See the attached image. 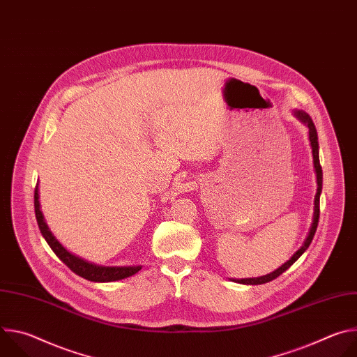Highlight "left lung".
<instances>
[{"label": "left lung", "instance_id": "obj_1", "mask_svg": "<svg viewBox=\"0 0 357 357\" xmlns=\"http://www.w3.org/2000/svg\"><path fill=\"white\" fill-rule=\"evenodd\" d=\"M295 117L302 121L305 126L308 127L310 130V141H311V146H312V155H314V167H315V172H317V183H318V189H317V195H315V208H314V219H312V225H311V229H310V233L307 236V238H305L302 247L294 254V256L287 261L284 263L280 268H277L275 271L267 274V275H263V277H257V278H243V280H233L236 282H240V284H247V285H260V284H266V282H270L273 280H275L277 277H280L284 271H287L301 256L305 252V250H307L315 236V231H317V227H318V222H319V197H321V192H322V167L319 164V144H318V132H317V128H315V124L312 121V119L305 113V112H301V110H295L294 112Z\"/></svg>", "mask_w": 357, "mask_h": 357}]
</instances>
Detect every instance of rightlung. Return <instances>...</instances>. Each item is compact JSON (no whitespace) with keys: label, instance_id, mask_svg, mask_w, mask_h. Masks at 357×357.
<instances>
[{"label":"right lung","instance_id":"obj_1","mask_svg":"<svg viewBox=\"0 0 357 357\" xmlns=\"http://www.w3.org/2000/svg\"><path fill=\"white\" fill-rule=\"evenodd\" d=\"M33 203H35V216L36 222L39 226V230L42 236L45 237L46 243L49 247L54 250L56 256L77 275H80L84 280L93 281V282H110V281H119L127 277L134 275L141 270V266H132V267H103V266H96L91 263H87L86 260H82L76 256H73L72 252H69L52 234V231L49 230L43 215L40 212V203H39V190L38 185L35 188V195H33Z\"/></svg>","mask_w":357,"mask_h":357}]
</instances>
